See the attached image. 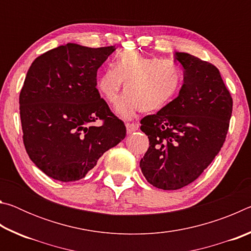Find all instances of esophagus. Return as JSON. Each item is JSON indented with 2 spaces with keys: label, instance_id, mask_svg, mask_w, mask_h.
Wrapping results in <instances>:
<instances>
[{
  "label": "esophagus",
  "instance_id": "esophagus-1",
  "mask_svg": "<svg viewBox=\"0 0 251 251\" xmlns=\"http://www.w3.org/2000/svg\"><path fill=\"white\" fill-rule=\"evenodd\" d=\"M137 129H138V125L131 124V123H127V124H126L127 134H133L134 131H136Z\"/></svg>",
  "mask_w": 251,
  "mask_h": 251
}]
</instances>
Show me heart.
Listing matches in <instances>:
<instances>
[{
	"label": "heart",
	"instance_id": "heart-1",
	"mask_svg": "<svg viewBox=\"0 0 251 251\" xmlns=\"http://www.w3.org/2000/svg\"><path fill=\"white\" fill-rule=\"evenodd\" d=\"M124 83L126 93L118 100L115 112L129 118L139 110L156 112L172 101L180 90L182 72L171 59L125 50L114 59L113 67L101 72L96 86L100 95L114 104Z\"/></svg>",
	"mask_w": 251,
	"mask_h": 251
}]
</instances>
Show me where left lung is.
Listing matches in <instances>:
<instances>
[{
	"mask_svg": "<svg viewBox=\"0 0 251 251\" xmlns=\"http://www.w3.org/2000/svg\"><path fill=\"white\" fill-rule=\"evenodd\" d=\"M175 58L184 69L179 94L141 121L150 147L139 166L151 185L164 190L189 185L209 166L224 145L232 112L217 67L185 52Z\"/></svg>",
	"mask_w": 251,
	"mask_h": 251,
	"instance_id": "obj_1",
	"label": "left lung"
}]
</instances>
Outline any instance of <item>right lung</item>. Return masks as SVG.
Segmentation results:
<instances>
[{
	"label": "right lung",
	"instance_id": "obj_1",
	"mask_svg": "<svg viewBox=\"0 0 251 251\" xmlns=\"http://www.w3.org/2000/svg\"><path fill=\"white\" fill-rule=\"evenodd\" d=\"M115 50L67 43L29 66L20 94L23 142L35 166L53 179H82L125 138L124 123L96 88L97 70ZM97 119L103 125L93 126Z\"/></svg>",
	"mask_w": 251,
	"mask_h": 251
}]
</instances>
